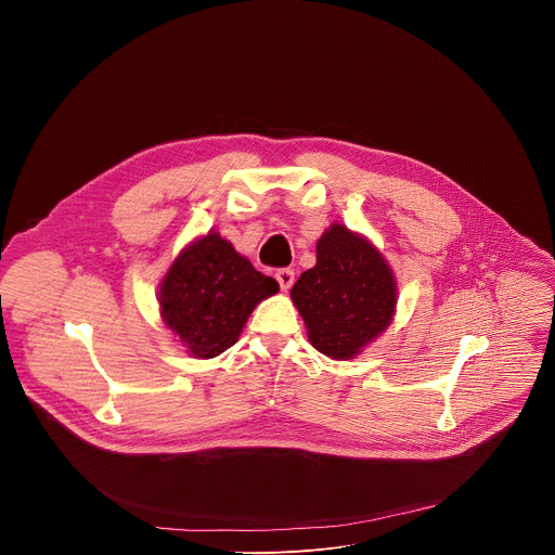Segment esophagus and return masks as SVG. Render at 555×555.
<instances>
[{"label":"esophagus","mask_w":555,"mask_h":555,"mask_svg":"<svg viewBox=\"0 0 555 555\" xmlns=\"http://www.w3.org/2000/svg\"><path fill=\"white\" fill-rule=\"evenodd\" d=\"M276 281H279V285H281V289L287 292V289L292 287V283H294V270H289V268L279 270V272H276Z\"/></svg>","instance_id":"esophagus-1"}]
</instances>
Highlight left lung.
Here are the masks:
<instances>
[{
  "label": "left lung",
  "instance_id": "1",
  "mask_svg": "<svg viewBox=\"0 0 555 555\" xmlns=\"http://www.w3.org/2000/svg\"><path fill=\"white\" fill-rule=\"evenodd\" d=\"M289 296L311 347L332 360H351L392 323L398 281L364 234L334 221L315 244V266Z\"/></svg>",
  "mask_w": 555,
  "mask_h": 555
}]
</instances>
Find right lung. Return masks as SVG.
I'll return each instance as SVG.
<instances>
[{
    "instance_id": "1",
    "label": "right lung",
    "mask_w": 555,
    "mask_h": 555,
    "mask_svg": "<svg viewBox=\"0 0 555 555\" xmlns=\"http://www.w3.org/2000/svg\"><path fill=\"white\" fill-rule=\"evenodd\" d=\"M279 292L272 276L210 230L180 250L157 289L160 319L193 358H215L240 340L255 307Z\"/></svg>"
}]
</instances>
